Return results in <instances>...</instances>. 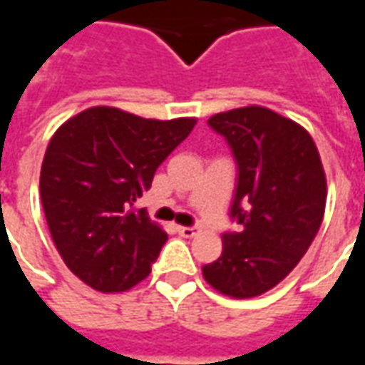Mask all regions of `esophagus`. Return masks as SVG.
<instances>
[{"label":"esophagus","mask_w":365,"mask_h":365,"mask_svg":"<svg viewBox=\"0 0 365 365\" xmlns=\"http://www.w3.org/2000/svg\"><path fill=\"white\" fill-rule=\"evenodd\" d=\"M178 232L185 238H193L199 232L197 227H178Z\"/></svg>","instance_id":"1"}]
</instances>
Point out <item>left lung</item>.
I'll return each instance as SVG.
<instances>
[{"instance_id":"1","label":"left lung","mask_w":365,"mask_h":365,"mask_svg":"<svg viewBox=\"0 0 365 365\" xmlns=\"http://www.w3.org/2000/svg\"><path fill=\"white\" fill-rule=\"evenodd\" d=\"M209 125L237 158L230 215L242 230L222 235V254L201 268L203 277L222 295L258 297L291 274L321 229L327 205L321 154L307 128L262 105L217 113Z\"/></svg>"}]
</instances>
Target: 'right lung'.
I'll list each match as a JSON object with an SVG mask.
<instances>
[{
    "mask_svg": "<svg viewBox=\"0 0 365 365\" xmlns=\"http://www.w3.org/2000/svg\"><path fill=\"white\" fill-rule=\"evenodd\" d=\"M195 123L97 105L52 135L41 166L44 217L68 269L91 289L120 293L148 277L168 235L135 203Z\"/></svg>",
    "mask_w": 365,
    "mask_h": 365,
    "instance_id": "right-lung-1",
    "label": "right lung"
}]
</instances>
